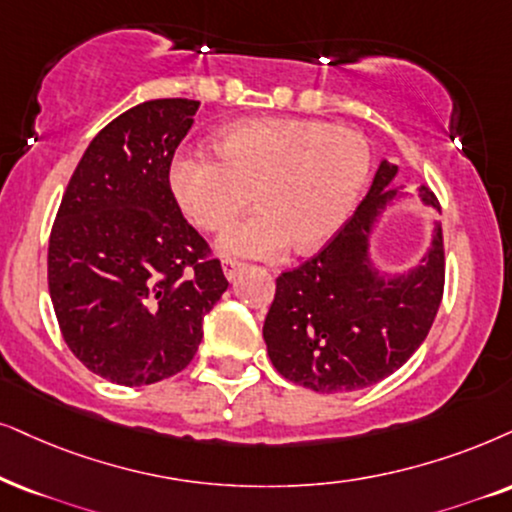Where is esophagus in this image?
Instances as JSON below:
<instances>
[{
    "label": "esophagus",
    "mask_w": 512,
    "mask_h": 512,
    "mask_svg": "<svg viewBox=\"0 0 512 512\" xmlns=\"http://www.w3.org/2000/svg\"><path fill=\"white\" fill-rule=\"evenodd\" d=\"M222 269H224V276L231 281V278H236L238 269H241V262L231 260V257H226V260H222Z\"/></svg>",
    "instance_id": "obj_1"
}]
</instances>
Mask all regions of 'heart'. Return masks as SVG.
<instances>
[{
    "label": "heart",
    "mask_w": 512,
    "mask_h": 512,
    "mask_svg": "<svg viewBox=\"0 0 512 512\" xmlns=\"http://www.w3.org/2000/svg\"><path fill=\"white\" fill-rule=\"evenodd\" d=\"M215 155L181 151L170 165L179 208L215 234L250 200L260 210L219 238L231 255L271 260L293 243L321 248L338 234L371 177L373 151L364 134L321 120L255 118L226 127Z\"/></svg>",
    "instance_id": "1"
}]
</instances>
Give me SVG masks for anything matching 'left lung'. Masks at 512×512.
<instances>
[{
	"instance_id": "obj_1",
	"label": "left lung",
	"mask_w": 512,
	"mask_h": 512,
	"mask_svg": "<svg viewBox=\"0 0 512 512\" xmlns=\"http://www.w3.org/2000/svg\"><path fill=\"white\" fill-rule=\"evenodd\" d=\"M397 165L383 160L371 189L345 226L297 269L276 278L264 319L271 364L290 383L321 394L375 385L409 361L428 338L444 293V238L435 222L430 250L406 274H380L371 234L401 193L390 181ZM418 196L439 212L428 186Z\"/></svg>"
}]
</instances>
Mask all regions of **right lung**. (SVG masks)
<instances>
[{
    "label": "right lung",
    "instance_id": "1",
    "mask_svg": "<svg viewBox=\"0 0 512 512\" xmlns=\"http://www.w3.org/2000/svg\"><path fill=\"white\" fill-rule=\"evenodd\" d=\"M200 103L155 99L108 122L77 163L49 236V295L70 352L125 387L184 371L229 288L170 189Z\"/></svg>",
    "mask_w": 512,
    "mask_h": 512
}]
</instances>
